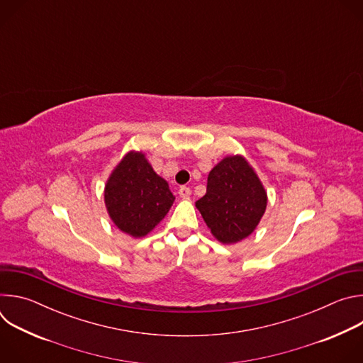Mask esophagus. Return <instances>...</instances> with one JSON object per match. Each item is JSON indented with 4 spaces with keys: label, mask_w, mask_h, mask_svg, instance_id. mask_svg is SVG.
<instances>
[{
    "label": "esophagus",
    "mask_w": 363,
    "mask_h": 363,
    "mask_svg": "<svg viewBox=\"0 0 363 363\" xmlns=\"http://www.w3.org/2000/svg\"><path fill=\"white\" fill-rule=\"evenodd\" d=\"M189 195H191V189L188 186H181L179 188V196L181 198L186 199V198H189Z\"/></svg>",
    "instance_id": "34e87169"
}]
</instances>
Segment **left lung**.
<instances>
[{"label":"left lung","instance_id":"left-lung-1","mask_svg":"<svg viewBox=\"0 0 363 363\" xmlns=\"http://www.w3.org/2000/svg\"><path fill=\"white\" fill-rule=\"evenodd\" d=\"M195 205L213 235L223 244H234L260 223L267 194L248 162L235 155L213 168L206 194Z\"/></svg>","mask_w":363,"mask_h":363}]
</instances>
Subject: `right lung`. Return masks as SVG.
Returning a JSON list of instances; mask_svg holds the SVG:
<instances>
[{
    "label": "right lung",
    "instance_id": "add662e5",
    "mask_svg": "<svg viewBox=\"0 0 363 363\" xmlns=\"http://www.w3.org/2000/svg\"><path fill=\"white\" fill-rule=\"evenodd\" d=\"M174 201L168 182L152 169L142 152L126 153L105 188V203L112 221L135 238L157 227Z\"/></svg>",
    "mask_w": 363,
    "mask_h": 363
}]
</instances>
